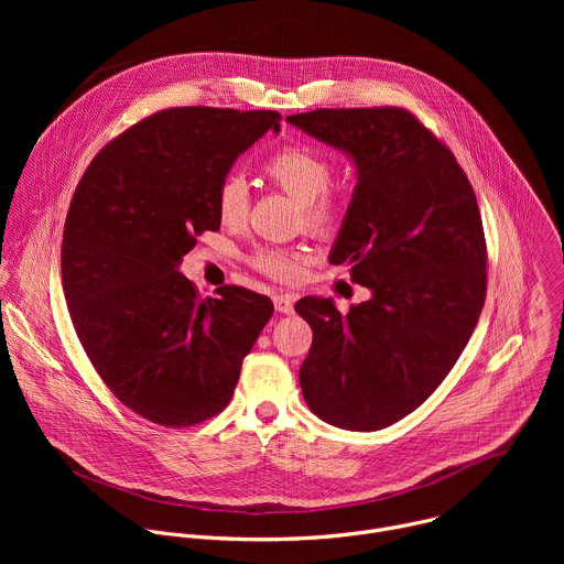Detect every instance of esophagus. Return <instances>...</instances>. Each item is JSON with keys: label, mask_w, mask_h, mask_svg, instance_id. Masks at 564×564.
Returning <instances> with one entry per match:
<instances>
[{"label": "esophagus", "mask_w": 564, "mask_h": 564, "mask_svg": "<svg viewBox=\"0 0 564 564\" xmlns=\"http://www.w3.org/2000/svg\"><path fill=\"white\" fill-rule=\"evenodd\" d=\"M274 307L279 314H290L294 310V296L290 294H276L274 296Z\"/></svg>", "instance_id": "1"}]
</instances>
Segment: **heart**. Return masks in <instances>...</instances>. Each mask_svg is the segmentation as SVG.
I'll use <instances>...</instances> for the list:
<instances>
[{
	"mask_svg": "<svg viewBox=\"0 0 564 564\" xmlns=\"http://www.w3.org/2000/svg\"><path fill=\"white\" fill-rule=\"evenodd\" d=\"M263 170L279 189L301 205L303 220L310 231L326 236L339 227L341 205L328 192L333 167L324 155L303 144H288L268 160ZM216 212L229 227H238L248 218L250 192L243 178L236 174L223 178L216 192ZM257 268L279 281H290L299 274V254L274 250L259 252Z\"/></svg>",
	"mask_w": 564,
	"mask_h": 564,
	"instance_id": "heart-1",
	"label": "heart"
}]
</instances>
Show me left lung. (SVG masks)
I'll use <instances>...</instances> for the list:
<instances>
[{"instance_id": "8db88e82", "label": "left lung", "mask_w": 564, "mask_h": 564, "mask_svg": "<svg viewBox=\"0 0 564 564\" xmlns=\"http://www.w3.org/2000/svg\"><path fill=\"white\" fill-rule=\"evenodd\" d=\"M344 151L357 185L330 250L370 299L294 310L312 328L299 381L307 406L346 431H379L413 413L455 366L487 296V243L473 187L413 113L316 109L285 118Z\"/></svg>"}]
</instances>
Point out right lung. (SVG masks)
Wrapping results in <instances>:
<instances>
[{
  "mask_svg": "<svg viewBox=\"0 0 564 564\" xmlns=\"http://www.w3.org/2000/svg\"><path fill=\"white\" fill-rule=\"evenodd\" d=\"M276 111L181 107L111 140L79 181L64 223L62 288L94 368L127 409L172 429L218 415L274 305L225 285L200 299L181 274L216 231V192Z\"/></svg>",
  "mask_w": 564,
  "mask_h": 564,
  "instance_id": "obj_1",
  "label": "right lung"
}]
</instances>
